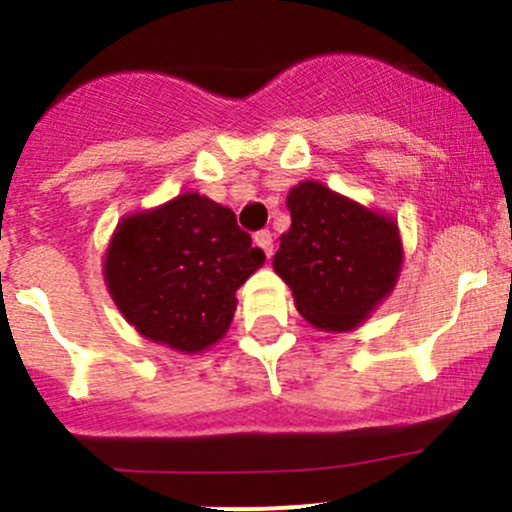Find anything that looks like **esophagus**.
<instances>
[{
    "label": "esophagus",
    "mask_w": 512,
    "mask_h": 512,
    "mask_svg": "<svg viewBox=\"0 0 512 512\" xmlns=\"http://www.w3.org/2000/svg\"><path fill=\"white\" fill-rule=\"evenodd\" d=\"M255 242L262 247V250H265L267 257H272V232L270 230L255 232Z\"/></svg>",
    "instance_id": "34e87169"
}]
</instances>
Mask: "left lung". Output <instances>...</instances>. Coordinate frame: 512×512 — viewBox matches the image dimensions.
<instances>
[{
	"label": "left lung",
	"instance_id": "obj_1",
	"mask_svg": "<svg viewBox=\"0 0 512 512\" xmlns=\"http://www.w3.org/2000/svg\"><path fill=\"white\" fill-rule=\"evenodd\" d=\"M287 208L292 227L280 235L272 267L307 322L327 332L354 329L394 289L399 230L312 180L292 188Z\"/></svg>",
	"mask_w": 512,
	"mask_h": 512
}]
</instances>
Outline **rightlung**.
<instances>
[{
    "instance_id": "right-lung-1",
    "label": "right lung",
    "mask_w": 512,
    "mask_h": 512,
    "mask_svg": "<svg viewBox=\"0 0 512 512\" xmlns=\"http://www.w3.org/2000/svg\"><path fill=\"white\" fill-rule=\"evenodd\" d=\"M262 262L230 208L188 193L118 225L106 285L143 337L200 352L227 332L237 287Z\"/></svg>"
}]
</instances>
